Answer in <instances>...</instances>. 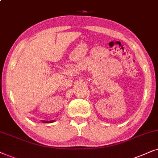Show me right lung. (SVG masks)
I'll list each match as a JSON object with an SVG mask.
<instances>
[{
	"mask_svg": "<svg viewBox=\"0 0 158 158\" xmlns=\"http://www.w3.org/2000/svg\"><path fill=\"white\" fill-rule=\"evenodd\" d=\"M55 121L54 120H52V121H43V123H52V122H54Z\"/></svg>",
	"mask_w": 158,
	"mask_h": 158,
	"instance_id": "1",
	"label": "right lung"
}]
</instances>
